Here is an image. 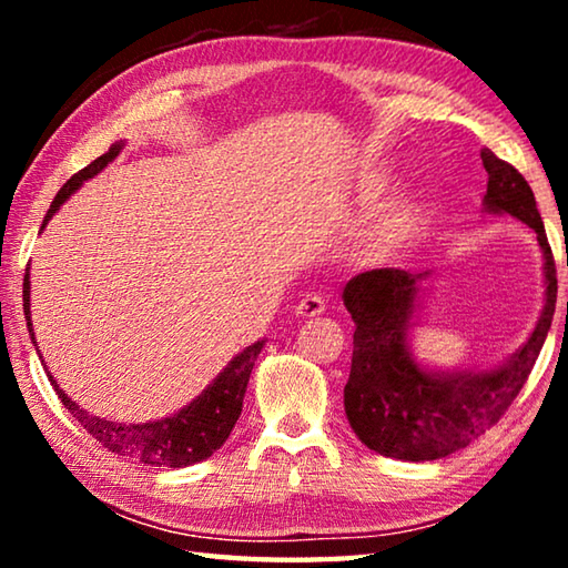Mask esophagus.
Here are the masks:
<instances>
[{
    "instance_id": "34e87169",
    "label": "esophagus",
    "mask_w": 568,
    "mask_h": 568,
    "mask_svg": "<svg viewBox=\"0 0 568 568\" xmlns=\"http://www.w3.org/2000/svg\"><path fill=\"white\" fill-rule=\"evenodd\" d=\"M325 311V297L318 293H307L301 297V303L295 305V315L301 318H313V315H321Z\"/></svg>"
}]
</instances>
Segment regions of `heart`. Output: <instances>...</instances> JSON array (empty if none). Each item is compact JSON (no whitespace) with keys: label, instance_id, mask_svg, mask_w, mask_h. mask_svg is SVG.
Masks as SVG:
<instances>
[{"label":"heart","instance_id":"obj_1","mask_svg":"<svg viewBox=\"0 0 568 568\" xmlns=\"http://www.w3.org/2000/svg\"><path fill=\"white\" fill-rule=\"evenodd\" d=\"M383 190H386V182L368 180L363 185V197L365 200H376ZM420 225H423V213H420L418 205L400 203L396 207H390L388 213L378 220V225L371 235L373 253L390 255V253H396V250L406 247L410 240L418 235Z\"/></svg>","mask_w":568,"mask_h":568}]
</instances>
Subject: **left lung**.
I'll list each match as a JSON object with an SVG mask.
<instances>
[{
	"instance_id": "8db88e82",
	"label": "left lung",
	"mask_w": 568,
	"mask_h": 568,
	"mask_svg": "<svg viewBox=\"0 0 568 568\" xmlns=\"http://www.w3.org/2000/svg\"><path fill=\"white\" fill-rule=\"evenodd\" d=\"M488 172L486 213L511 215L534 230L544 250L546 301L528 341L491 371H426L410 358V328L418 281L396 267L355 275L343 287V303L355 323L345 416L365 446L400 460H436L466 448L501 420L524 388L551 328L556 265L538 215L534 192L521 172L491 150H480Z\"/></svg>"
}]
</instances>
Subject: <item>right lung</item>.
Listing matches in <instances>:
<instances>
[{"mask_svg": "<svg viewBox=\"0 0 568 568\" xmlns=\"http://www.w3.org/2000/svg\"><path fill=\"white\" fill-rule=\"evenodd\" d=\"M122 142H114V145L100 155L88 168L77 172L70 180L64 182L62 190L57 192L52 200L50 210H47L42 227L50 223L52 215L60 210L72 192L82 185L84 180H90L102 172L110 162L120 155ZM24 318L27 328L34 341L32 333V313H30V273L24 275ZM37 345V341H34ZM265 341H257L253 345L235 355L233 361L225 365V371L210 383V386L200 393V396L178 410L175 416H168L162 420H150V423H118V420H104L100 416H92V413L82 410L72 398H67V393L57 386V381L50 376L52 388L60 396L62 406L72 413L74 420H80V426L88 430V434L100 440V444L112 450L118 456H128L134 460H142L148 466H168V468H185L197 464V460H205L213 456L215 450L225 444L230 430L235 428L240 418V410H243V398L245 388L250 381V373H253V365L261 355Z\"/></svg>", "mask_w": 568, "mask_h": 568, "instance_id": "1", "label": "right lung"}]
</instances>
